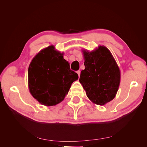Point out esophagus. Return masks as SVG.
I'll list each match as a JSON object with an SVG mask.
<instances>
[{"label": "esophagus", "instance_id": "34e87169", "mask_svg": "<svg viewBox=\"0 0 147 147\" xmlns=\"http://www.w3.org/2000/svg\"><path fill=\"white\" fill-rule=\"evenodd\" d=\"M77 73L78 75V77H80V70H78L77 71Z\"/></svg>", "mask_w": 147, "mask_h": 147}]
</instances>
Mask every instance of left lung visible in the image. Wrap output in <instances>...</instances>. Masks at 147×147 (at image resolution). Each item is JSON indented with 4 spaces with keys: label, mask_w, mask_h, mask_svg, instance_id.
I'll return each mask as SVG.
<instances>
[{
    "label": "left lung",
    "mask_w": 147,
    "mask_h": 147,
    "mask_svg": "<svg viewBox=\"0 0 147 147\" xmlns=\"http://www.w3.org/2000/svg\"><path fill=\"white\" fill-rule=\"evenodd\" d=\"M85 69L79 81L92 103L104 105L112 100L118 90L121 74L109 49L99 46L91 52L82 50Z\"/></svg>",
    "instance_id": "left-lung-1"
}]
</instances>
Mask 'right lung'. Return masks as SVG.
Instances as JSON below:
<instances>
[{
  "label": "right lung",
  "mask_w": 147,
  "mask_h": 147,
  "mask_svg": "<svg viewBox=\"0 0 147 147\" xmlns=\"http://www.w3.org/2000/svg\"><path fill=\"white\" fill-rule=\"evenodd\" d=\"M64 53L53 45L43 49L32 59L28 69L30 94L39 103L53 106L63 101L78 74L70 69Z\"/></svg>",
  "instance_id": "add662e5"
}]
</instances>
